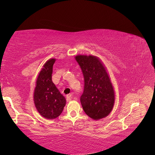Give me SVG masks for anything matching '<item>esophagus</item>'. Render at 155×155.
I'll list each match as a JSON object with an SVG mask.
<instances>
[{
    "label": "esophagus",
    "mask_w": 155,
    "mask_h": 155,
    "mask_svg": "<svg viewBox=\"0 0 155 155\" xmlns=\"http://www.w3.org/2000/svg\"><path fill=\"white\" fill-rule=\"evenodd\" d=\"M72 94H69V95H67V101L69 102V101H71V100H72Z\"/></svg>",
    "instance_id": "esophagus-1"
}]
</instances>
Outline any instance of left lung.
Segmentation results:
<instances>
[{
  "mask_svg": "<svg viewBox=\"0 0 155 155\" xmlns=\"http://www.w3.org/2000/svg\"><path fill=\"white\" fill-rule=\"evenodd\" d=\"M82 70L84 91L80 97L86 114L94 120L105 118L114 107L115 93L109 75L101 61L92 55L75 57Z\"/></svg>",
  "mask_w": 155,
  "mask_h": 155,
  "instance_id": "left-lung-1",
  "label": "left lung"
}]
</instances>
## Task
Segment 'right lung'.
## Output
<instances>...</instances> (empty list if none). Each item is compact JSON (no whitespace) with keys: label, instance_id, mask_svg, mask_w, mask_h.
Segmentation results:
<instances>
[{"label":"right lung","instance_id":"obj_1","mask_svg":"<svg viewBox=\"0 0 155 155\" xmlns=\"http://www.w3.org/2000/svg\"><path fill=\"white\" fill-rule=\"evenodd\" d=\"M55 59L46 61L39 72L34 92V101L37 110L45 118L55 119L62 113L66 99L51 80Z\"/></svg>","mask_w":155,"mask_h":155}]
</instances>
